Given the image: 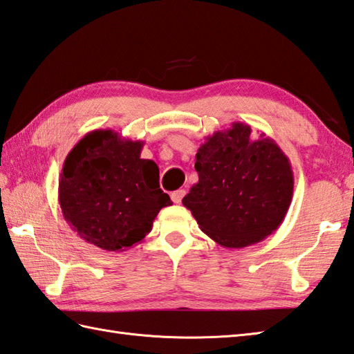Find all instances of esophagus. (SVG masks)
<instances>
[{
	"label": "esophagus",
	"instance_id": "esophagus-1",
	"mask_svg": "<svg viewBox=\"0 0 354 354\" xmlns=\"http://www.w3.org/2000/svg\"><path fill=\"white\" fill-rule=\"evenodd\" d=\"M184 196H185V190H183V189L170 193V198H171L173 202H175V204H181V201H183Z\"/></svg>",
	"mask_w": 354,
	"mask_h": 354
}]
</instances>
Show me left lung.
Instances as JSON below:
<instances>
[{
	"label": "left lung",
	"mask_w": 354,
	"mask_h": 354,
	"mask_svg": "<svg viewBox=\"0 0 354 354\" xmlns=\"http://www.w3.org/2000/svg\"><path fill=\"white\" fill-rule=\"evenodd\" d=\"M199 181L183 199L199 228L225 248L261 242L280 227L293 194L289 158L277 142L234 122L198 149Z\"/></svg>",
	"instance_id": "1"
}]
</instances>
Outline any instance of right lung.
Listing matches in <instances>:
<instances>
[{
  "label": "right lung",
  "instance_id": "add662e5",
  "mask_svg": "<svg viewBox=\"0 0 354 354\" xmlns=\"http://www.w3.org/2000/svg\"><path fill=\"white\" fill-rule=\"evenodd\" d=\"M142 146L111 129H97L64 161L59 179L64 219L104 251L120 252L140 243L160 209L173 204L160 189L156 162L140 156Z\"/></svg>",
  "mask_w": 354,
  "mask_h": 354
}]
</instances>
